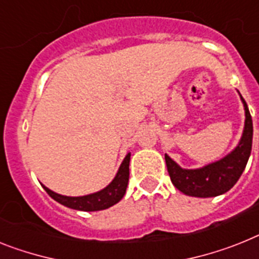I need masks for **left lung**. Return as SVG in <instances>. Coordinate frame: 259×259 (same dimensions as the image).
Wrapping results in <instances>:
<instances>
[{
	"label": "left lung",
	"instance_id": "1",
	"mask_svg": "<svg viewBox=\"0 0 259 259\" xmlns=\"http://www.w3.org/2000/svg\"><path fill=\"white\" fill-rule=\"evenodd\" d=\"M245 109V126L240 142L221 159L200 168H182L170 156L164 155L171 182L180 192L195 197H214L228 192L244 172L253 143V121L245 100L240 95Z\"/></svg>",
	"mask_w": 259,
	"mask_h": 259
}]
</instances>
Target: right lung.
<instances>
[{"mask_svg": "<svg viewBox=\"0 0 259 259\" xmlns=\"http://www.w3.org/2000/svg\"><path fill=\"white\" fill-rule=\"evenodd\" d=\"M129 163L130 153H127L123 158L114 179L101 191L84 195V196H64V195L54 192V191H51L43 184L42 187L52 199L62 204V205H64V207L72 208V209L76 210H84V212L103 210L118 203L125 195L126 187L129 183Z\"/></svg>", "mask_w": 259, "mask_h": 259, "instance_id": "right-lung-1", "label": "right lung"}]
</instances>
